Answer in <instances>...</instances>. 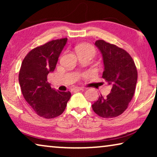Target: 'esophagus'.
<instances>
[{
  "label": "esophagus",
  "instance_id": "obj_1",
  "mask_svg": "<svg viewBox=\"0 0 157 157\" xmlns=\"http://www.w3.org/2000/svg\"><path fill=\"white\" fill-rule=\"evenodd\" d=\"M83 89L81 87H74L73 88L71 89V91H74V92H76V91H81V90H82Z\"/></svg>",
  "mask_w": 157,
  "mask_h": 157
}]
</instances>
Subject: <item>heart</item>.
<instances>
[{
  "mask_svg": "<svg viewBox=\"0 0 157 157\" xmlns=\"http://www.w3.org/2000/svg\"><path fill=\"white\" fill-rule=\"evenodd\" d=\"M77 53L78 52H84V53H91L95 54V48H94L93 46L89 44H83L79 45L76 47Z\"/></svg>",
  "mask_w": 157,
  "mask_h": 157,
  "instance_id": "obj_1",
  "label": "heart"
}]
</instances>
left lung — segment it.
<instances>
[{
    "mask_svg": "<svg viewBox=\"0 0 157 157\" xmlns=\"http://www.w3.org/2000/svg\"><path fill=\"white\" fill-rule=\"evenodd\" d=\"M95 45L104 61L102 78L112 88L106 97L99 96L92 109L101 117H117L127 109L134 96L138 76L136 67L129 53L124 49L104 40H96Z\"/></svg>",
    "mask_w": 157,
    "mask_h": 157,
    "instance_id": "obj_1",
    "label": "left lung"
}]
</instances>
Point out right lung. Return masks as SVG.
<instances>
[{"label":"right lung","mask_w":157,"mask_h":157,"mask_svg":"<svg viewBox=\"0 0 157 157\" xmlns=\"http://www.w3.org/2000/svg\"><path fill=\"white\" fill-rule=\"evenodd\" d=\"M67 38L53 40L32 49L23 59L18 81L23 97L38 116L45 119L59 117L70 99V91L51 87L47 76L54 71Z\"/></svg>","instance_id":"1"}]
</instances>
